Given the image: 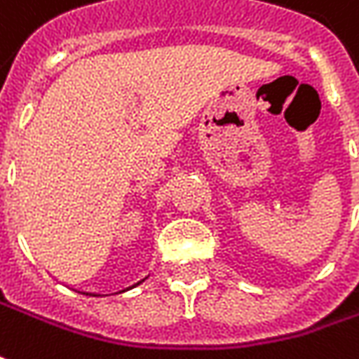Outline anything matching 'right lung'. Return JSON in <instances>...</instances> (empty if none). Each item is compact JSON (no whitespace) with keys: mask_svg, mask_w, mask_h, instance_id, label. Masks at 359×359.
Wrapping results in <instances>:
<instances>
[{"mask_svg":"<svg viewBox=\"0 0 359 359\" xmlns=\"http://www.w3.org/2000/svg\"><path fill=\"white\" fill-rule=\"evenodd\" d=\"M87 295H91V293H87Z\"/></svg>","mask_w":359,"mask_h":359,"instance_id":"1","label":"right lung"}]
</instances>
